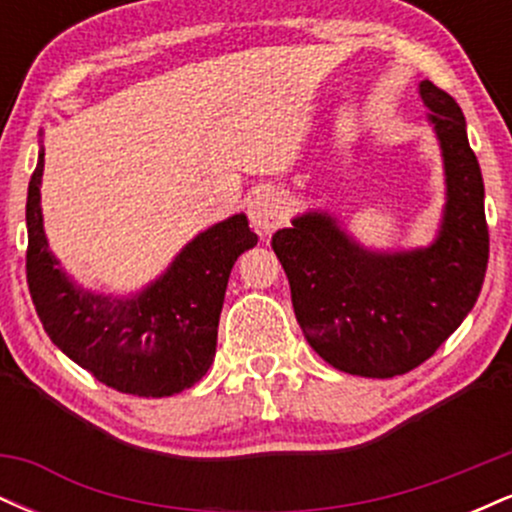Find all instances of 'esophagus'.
Returning <instances> with one entry per match:
<instances>
[{
	"label": "esophagus",
	"instance_id": "34e87169",
	"mask_svg": "<svg viewBox=\"0 0 512 512\" xmlns=\"http://www.w3.org/2000/svg\"><path fill=\"white\" fill-rule=\"evenodd\" d=\"M248 216L252 228L262 238H267L284 219V199H281L274 187H260V190L252 192L248 202Z\"/></svg>",
	"mask_w": 512,
	"mask_h": 512
}]
</instances>
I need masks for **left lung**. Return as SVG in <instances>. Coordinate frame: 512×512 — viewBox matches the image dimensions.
I'll return each instance as SVG.
<instances>
[{"instance_id":"8db88e82","label":"left lung","mask_w":512,"mask_h":512,"mask_svg":"<svg viewBox=\"0 0 512 512\" xmlns=\"http://www.w3.org/2000/svg\"><path fill=\"white\" fill-rule=\"evenodd\" d=\"M419 96L445 175L431 243L366 248L325 209L293 216L291 228L272 236L308 344L330 366L363 378H395L436 354L477 303L489 262L484 180L460 105L431 81H421Z\"/></svg>"}]
</instances>
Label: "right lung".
Segmentation results:
<instances>
[{
  "label": "right lung",
  "instance_id": "obj_1",
  "mask_svg": "<svg viewBox=\"0 0 512 512\" xmlns=\"http://www.w3.org/2000/svg\"><path fill=\"white\" fill-rule=\"evenodd\" d=\"M45 149L28 182V289L52 344L117 392L170 397L207 375L216 354L219 315L228 276L245 250L255 248L248 216H228L197 233L166 272L142 291H88L64 272L45 236Z\"/></svg>",
  "mask_w": 512,
  "mask_h": 512
}]
</instances>
